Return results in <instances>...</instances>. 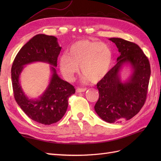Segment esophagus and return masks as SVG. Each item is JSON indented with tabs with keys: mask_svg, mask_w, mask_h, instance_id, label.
<instances>
[{
	"mask_svg": "<svg viewBox=\"0 0 161 161\" xmlns=\"http://www.w3.org/2000/svg\"><path fill=\"white\" fill-rule=\"evenodd\" d=\"M86 91V88H77L76 89V91L77 93H82V92H84Z\"/></svg>",
	"mask_w": 161,
	"mask_h": 161,
	"instance_id": "1",
	"label": "esophagus"
}]
</instances>
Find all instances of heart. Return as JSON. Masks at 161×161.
Wrapping results in <instances>:
<instances>
[{"label":"heart","mask_w":161,"mask_h":161,"mask_svg":"<svg viewBox=\"0 0 161 161\" xmlns=\"http://www.w3.org/2000/svg\"><path fill=\"white\" fill-rule=\"evenodd\" d=\"M112 61L113 53L107 44L81 40L70 46L68 54L60 57L59 67L67 81L73 80L81 66L84 80L98 81L108 73Z\"/></svg>","instance_id":"obj_1"}]
</instances>
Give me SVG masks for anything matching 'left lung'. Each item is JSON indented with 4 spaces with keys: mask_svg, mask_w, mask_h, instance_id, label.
Segmentation results:
<instances>
[{
    "mask_svg": "<svg viewBox=\"0 0 161 161\" xmlns=\"http://www.w3.org/2000/svg\"><path fill=\"white\" fill-rule=\"evenodd\" d=\"M120 53L117 64L97 84L99 99L95 111L109 122L128 120L141 110L146 101L151 68L148 58L137 44L120 38H111ZM130 63L133 73L123 83L119 70L123 64Z\"/></svg>",
    "mask_w": 161,
    "mask_h": 161,
    "instance_id": "8db88e82",
    "label": "left lung"
}]
</instances>
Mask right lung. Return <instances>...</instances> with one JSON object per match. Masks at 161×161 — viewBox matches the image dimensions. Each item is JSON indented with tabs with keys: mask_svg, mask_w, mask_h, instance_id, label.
<instances>
[{
	"mask_svg": "<svg viewBox=\"0 0 161 161\" xmlns=\"http://www.w3.org/2000/svg\"><path fill=\"white\" fill-rule=\"evenodd\" d=\"M61 47L54 36L37 35L24 45L16 54L12 66V82L15 100L24 113L39 124L49 125L62 118L68 108V101L75 93L73 85L58 76L55 67ZM36 61L48 63L53 75L50 84L42 97L36 100L28 99L19 81L24 66Z\"/></svg>",
	"mask_w": 161,
	"mask_h": 161,
	"instance_id": "1",
	"label": "right lung"
}]
</instances>
